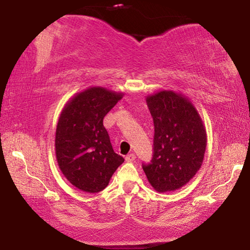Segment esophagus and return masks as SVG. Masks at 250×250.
Listing matches in <instances>:
<instances>
[{
    "label": "esophagus",
    "instance_id": "obj_1",
    "mask_svg": "<svg viewBox=\"0 0 250 250\" xmlns=\"http://www.w3.org/2000/svg\"><path fill=\"white\" fill-rule=\"evenodd\" d=\"M135 160V155L133 153H130L125 156V161L126 162H133V161Z\"/></svg>",
    "mask_w": 250,
    "mask_h": 250
}]
</instances>
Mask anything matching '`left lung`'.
I'll list each match as a JSON object with an SVG mask.
<instances>
[{
  "label": "left lung",
  "instance_id": "8db88e82",
  "mask_svg": "<svg viewBox=\"0 0 250 250\" xmlns=\"http://www.w3.org/2000/svg\"><path fill=\"white\" fill-rule=\"evenodd\" d=\"M153 118L154 139L151 163L142 164L158 192L181 188L196 174L206 149V131L191 101L171 90L146 97Z\"/></svg>",
  "mask_w": 250,
  "mask_h": 250
}]
</instances>
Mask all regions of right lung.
Returning <instances> with one entry per match:
<instances>
[{"instance_id":"add662e5","label":"right lung","mask_w":250,"mask_h":250,"mask_svg":"<svg viewBox=\"0 0 250 250\" xmlns=\"http://www.w3.org/2000/svg\"><path fill=\"white\" fill-rule=\"evenodd\" d=\"M124 94L103 87L88 88L62 109L55 137V151L62 174L78 189L98 193L125 159L112 149L104 118Z\"/></svg>"}]
</instances>
